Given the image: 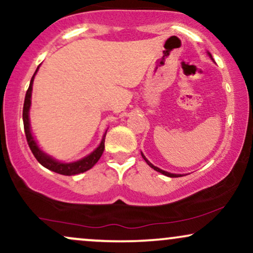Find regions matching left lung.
Here are the masks:
<instances>
[{
	"label": "left lung",
	"instance_id": "obj_1",
	"mask_svg": "<svg viewBox=\"0 0 253 253\" xmlns=\"http://www.w3.org/2000/svg\"><path fill=\"white\" fill-rule=\"evenodd\" d=\"M141 156H142V158H144V159H145V161H146V163H147V164H148V165H150V167H152V169H156V171H157V172H160V173H161V174H164V175H167V176H171V178H178V176H182L181 174H173V173H169V172H165V171H163V169H158V167H156V166H154V165H152V164L150 163V161H148L147 159H146V158L144 157V154H141Z\"/></svg>",
	"mask_w": 253,
	"mask_h": 253
}]
</instances>
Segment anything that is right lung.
I'll use <instances>...</instances> for the list:
<instances>
[{
	"mask_svg": "<svg viewBox=\"0 0 253 253\" xmlns=\"http://www.w3.org/2000/svg\"><path fill=\"white\" fill-rule=\"evenodd\" d=\"M39 69V67H38ZM36 69V72H38ZM36 72L33 75L32 80H30V84L29 88L27 89L26 93V97H24V103H23V126H24V133H26V138H27V142H28L30 151L32 153L34 154V157L36 158V160L41 164L42 166H44L45 169H50V171L59 173V174H63V175H74V174H79V173H84L88 171L89 169L95 165L97 163V160L100 159V157L102 156L103 150H105V138L106 135L103 136L101 144H100L99 147L96 148L93 153H90L89 156H87L84 159L75 161V163H71V164H62L56 161L53 158L48 157L47 154H44L36 145L34 138H33L32 132H30V127H29V107H30V97H32V88H33V81H34V77L36 74Z\"/></svg>",
	"mask_w": 253,
	"mask_h": 253,
	"instance_id": "1",
	"label": "right lung"
}]
</instances>
